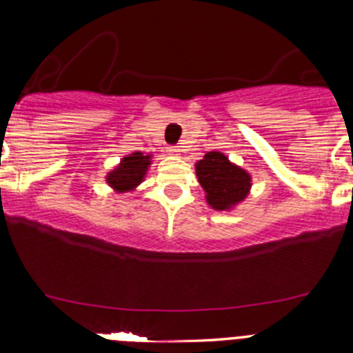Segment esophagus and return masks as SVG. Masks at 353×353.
Masks as SVG:
<instances>
[{
    "label": "esophagus",
    "mask_w": 353,
    "mask_h": 353,
    "mask_svg": "<svg viewBox=\"0 0 353 353\" xmlns=\"http://www.w3.org/2000/svg\"><path fill=\"white\" fill-rule=\"evenodd\" d=\"M167 152H169L170 155H179L181 148L179 147H169V148H167Z\"/></svg>",
    "instance_id": "esophagus-1"
}]
</instances>
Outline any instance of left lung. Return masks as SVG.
Listing matches in <instances>:
<instances>
[{
    "label": "left lung",
    "mask_w": 353,
    "mask_h": 353,
    "mask_svg": "<svg viewBox=\"0 0 353 353\" xmlns=\"http://www.w3.org/2000/svg\"><path fill=\"white\" fill-rule=\"evenodd\" d=\"M196 176L206 193V203L219 212L239 205L251 190V176L222 152H208L198 160Z\"/></svg>",
    "instance_id": "8db88e82"
}]
</instances>
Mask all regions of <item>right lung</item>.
Returning a JSON list of instances; mask_svg holds the SVG:
<instances>
[{
    "label": "right lung",
    "mask_w": 353,
    "mask_h": 353,
    "mask_svg": "<svg viewBox=\"0 0 353 353\" xmlns=\"http://www.w3.org/2000/svg\"><path fill=\"white\" fill-rule=\"evenodd\" d=\"M152 163V155H145L141 152L124 157L119 165L108 174V184L117 193L133 191L141 181L145 179L148 167Z\"/></svg>",
    "instance_id": "obj_1"
}]
</instances>
